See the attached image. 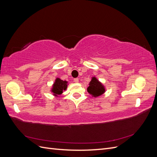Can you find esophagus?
I'll use <instances>...</instances> for the list:
<instances>
[{
	"mask_svg": "<svg viewBox=\"0 0 157 157\" xmlns=\"http://www.w3.org/2000/svg\"><path fill=\"white\" fill-rule=\"evenodd\" d=\"M73 80H74V82H78V78H74L73 79Z\"/></svg>",
	"mask_w": 157,
	"mask_h": 157,
	"instance_id": "obj_1",
	"label": "esophagus"
}]
</instances>
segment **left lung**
I'll use <instances>...</instances> for the list:
<instances>
[{
	"label": "left lung",
	"instance_id": "left-lung-1",
	"mask_svg": "<svg viewBox=\"0 0 157 157\" xmlns=\"http://www.w3.org/2000/svg\"><path fill=\"white\" fill-rule=\"evenodd\" d=\"M88 92L92 95V96L96 98L101 96L105 92V87L95 77H92L91 81L89 83V86L87 88Z\"/></svg>",
	"mask_w": 157,
	"mask_h": 157
}]
</instances>
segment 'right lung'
Segmentation results:
<instances>
[{
    "instance_id": "add662e5",
    "label": "right lung",
    "mask_w": 157,
    "mask_h": 157,
    "mask_svg": "<svg viewBox=\"0 0 157 157\" xmlns=\"http://www.w3.org/2000/svg\"><path fill=\"white\" fill-rule=\"evenodd\" d=\"M67 81L63 80L59 78H56L55 82L51 90L52 92L55 96H59L63 93V90H65L67 88Z\"/></svg>"
}]
</instances>
